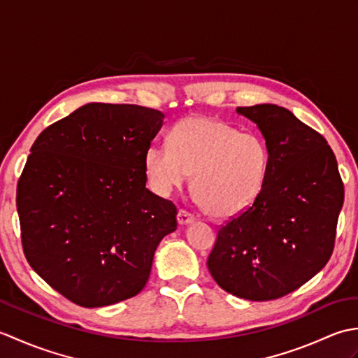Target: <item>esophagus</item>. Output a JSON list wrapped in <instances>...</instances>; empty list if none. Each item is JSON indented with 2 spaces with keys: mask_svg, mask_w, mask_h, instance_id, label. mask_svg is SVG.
Wrapping results in <instances>:
<instances>
[{
  "mask_svg": "<svg viewBox=\"0 0 358 358\" xmlns=\"http://www.w3.org/2000/svg\"><path fill=\"white\" fill-rule=\"evenodd\" d=\"M195 215L192 214V212H189V210H186V209H180L178 210V223L180 224H189V223H192V222H195Z\"/></svg>",
  "mask_w": 358,
  "mask_h": 358,
  "instance_id": "esophagus-1",
  "label": "esophagus"
}]
</instances>
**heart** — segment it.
<instances>
[{
	"instance_id": "obj_1",
	"label": "heart",
	"mask_w": 358,
	"mask_h": 358,
	"mask_svg": "<svg viewBox=\"0 0 358 358\" xmlns=\"http://www.w3.org/2000/svg\"><path fill=\"white\" fill-rule=\"evenodd\" d=\"M169 140L171 146L152 144L144 155V171L157 194L169 195L194 175L195 200L222 218L241 214L260 196L271 162L262 136L192 115L172 127Z\"/></svg>"
}]
</instances>
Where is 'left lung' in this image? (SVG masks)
<instances>
[{
  "label": "left lung",
  "instance_id": "left-lung-1",
  "mask_svg": "<svg viewBox=\"0 0 358 358\" xmlns=\"http://www.w3.org/2000/svg\"><path fill=\"white\" fill-rule=\"evenodd\" d=\"M260 129L269 172L257 201L220 226L208 268L240 299L291 294L329 262L345 187L324 136L275 104L237 108Z\"/></svg>",
  "mask_w": 358,
  "mask_h": 358
}]
</instances>
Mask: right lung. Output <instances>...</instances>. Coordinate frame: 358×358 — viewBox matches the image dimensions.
Listing matches in <instances>:
<instances>
[{
    "label": "right lung",
    "instance_id": "add662e5",
    "mask_svg": "<svg viewBox=\"0 0 358 358\" xmlns=\"http://www.w3.org/2000/svg\"><path fill=\"white\" fill-rule=\"evenodd\" d=\"M159 110L89 103L38 135L17 186L22 250L45 283L83 308L138 294L177 206L146 187Z\"/></svg>",
    "mask_w": 358,
    "mask_h": 358
}]
</instances>
